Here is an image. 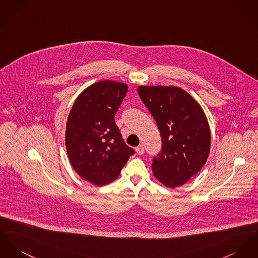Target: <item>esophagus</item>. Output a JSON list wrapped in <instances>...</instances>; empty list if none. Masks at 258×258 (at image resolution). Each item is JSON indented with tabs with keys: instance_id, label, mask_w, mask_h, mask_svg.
<instances>
[{
	"instance_id": "esophagus-1",
	"label": "esophagus",
	"mask_w": 258,
	"mask_h": 258,
	"mask_svg": "<svg viewBox=\"0 0 258 258\" xmlns=\"http://www.w3.org/2000/svg\"><path fill=\"white\" fill-rule=\"evenodd\" d=\"M136 150H137V153H138L139 155H142V154L144 153V147H143L142 145L138 146V147L136 148Z\"/></svg>"
}]
</instances>
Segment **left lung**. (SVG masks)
Listing matches in <instances>:
<instances>
[{
	"label": "left lung",
	"instance_id": "1",
	"mask_svg": "<svg viewBox=\"0 0 258 258\" xmlns=\"http://www.w3.org/2000/svg\"><path fill=\"white\" fill-rule=\"evenodd\" d=\"M140 99L156 120L162 148L152 171L169 187L185 183L205 164L210 151V130L199 103L175 86H139Z\"/></svg>",
	"mask_w": 258,
	"mask_h": 258
}]
</instances>
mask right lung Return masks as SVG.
I'll use <instances>...</instances> for the list:
<instances>
[{
  "label": "right lung",
  "instance_id": "obj_1",
  "mask_svg": "<svg viewBox=\"0 0 258 258\" xmlns=\"http://www.w3.org/2000/svg\"><path fill=\"white\" fill-rule=\"evenodd\" d=\"M126 92L124 83L99 81L80 94L69 115L66 147L71 164L80 177L96 185L118 178L135 154L115 122Z\"/></svg>",
  "mask_w": 258,
  "mask_h": 258
}]
</instances>
